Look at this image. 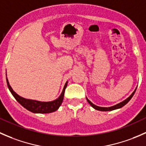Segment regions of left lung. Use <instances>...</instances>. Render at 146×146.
Returning a JSON list of instances; mask_svg holds the SVG:
<instances>
[{"label":"left lung","mask_w":146,"mask_h":146,"mask_svg":"<svg viewBox=\"0 0 146 146\" xmlns=\"http://www.w3.org/2000/svg\"><path fill=\"white\" fill-rule=\"evenodd\" d=\"M136 89H135V90L133 91V93H132L131 95L129 97V98H126V99L125 100H123V102H121L119 103V104H115V105H114V106H111V107H99V106H97V105H95V104H94L93 103H92V102H91L89 100H88V98H86V99H87V101H88V102L89 103V104H90V105L92 106V107H93V108L95 109V110H98V111H112V110H118V109H120V108H121V107H123V106H124L125 104H127V103L129 102V101H130V100L131 99V98H132V97L133 96V95H134L135 92H136Z\"/></svg>","instance_id":"left-lung-1"}]
</instances>
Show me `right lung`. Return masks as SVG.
<instances>
[{
  "instance_id": "right-lung-1",
  "label": "right lung",
  "mask_w": 146,
  "mask_h": 146,
  "mask_svg": "<svg viewBox=\"0 0 146 146\" xmlns=\"http://www.w3.org/2000/svg\"><path fill=\"white\" fill-rule=\"evenodd\" d=\"M6 81L8 89H9L12 95H13V97L15 98L16 100L23 107H24L25 108L27 109L29 111H32V112L35 113V114H48V113H51L56 111L59 108L61 104H62V102L64 97L65 90H66L68 85L67 81L66 82V84H65L64 89H63L62 92L60 95V96L57 99H56L55 100L50 102H41L38 100H35L26 99V98L20 96L11 88L7 78Z\"/></svg>"
}]
</instances>
